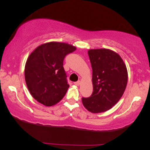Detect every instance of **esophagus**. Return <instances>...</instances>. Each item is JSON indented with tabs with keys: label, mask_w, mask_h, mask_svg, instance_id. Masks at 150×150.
<instances>
[{
	"label": "esophagus",
	"mask_w": 150,
	"mask_h": 150,
	"mask_svg": "<svg viewBox=\"0 0 150 150\" xmlns=\"http://www.w3.org/2000/svg\"><path fill=\"white\" fill-rule=\"evenodd\" d=\"M74 84H75V85H77V86L80 85V81H77V82H74Z\"/></svg>",
	"instance_id": "1"
}]
</instances>
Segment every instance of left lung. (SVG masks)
<instances>
[{"label": "left lung", "instance_id": "1", "mask_svg": "<svg viewBox=\"0 0 150 150\" xmlns=\"http://www.w3.org/2000/svg\"><path fill=\"white\" fill-rule=\"evenodd\" d=\"M93 92L82 98L85 108L93 113L111 108L123 96L128 82L126 65L118 53L110 49H90Z\"/></svg>", "mask_w": 150, "mask_h": 150}]
</instances>
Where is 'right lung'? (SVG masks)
Returning a JSON list of instances; mask_svg holds the SVG:
<instances>
[{"label": "right lung", "mask_w": 150, "mask_h": 150, "mask_svg": "<svg viewBox=\"0 0 150 150\" xmlns=\"http://www.w3.org/2000/svg\"><path fill=\"white\" fill-rule=\"evenodd\" d=\"M75 50L66 43L52 42L39 46L31 53L25 64V82L38 102L51 106L63 99L69 87L63 60Z\"/></svg>", "instance_id": "add662e5"}]
</instances>
